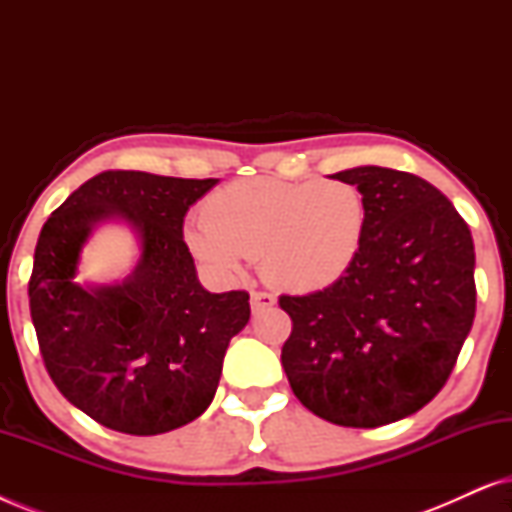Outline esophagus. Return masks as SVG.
<instances>
[{
    "mask_svg": "<svg viewBox=\"0 0 512 512\" xmlns=\"http://www.w3.org/2000/svg\"><path fill=\"white\" fill-rule=\"evenodd\" d=\"M275 303H277V300H275V296H272V293H265V291L251 293V312H254V314L268 310V307H272Z\"/></svg>",
    "mask_w": 512,
    "mask_h": 512,
    "instance_id": "obj_1",
    "label": "esophagus"
}]
</instances>
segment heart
<instances>
[{
  "instance_id": "obj_1",
  "label": "heart",
  "mask_w": 512,
  "mask_h": 512,
  "mask_svg": "<svg viewBox=\"0 0 512 512\" xmlns=\"http://www.w3.org/2000/svg\"><path fill=\"white\" fill-rule=\"evenodd\" d=\"M368 209L349 181L240 179L202 205V221L188 223L191 254L223 277L240 275L258 256L268 282L310 293L340 282L366 237Z\"/></svg>"
}]
</instances>
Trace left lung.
<instances>
[{
  "instance_id": "obj_1",
  "label": "left lung",
  "mask_w": 512,
  "mask_h": 512,
  "mask_svg": "<svg viewBox=\"0 0 512 512\" xmlns=\"http://www.w3.org/2000/svg\"><path fill=\"white\" fill-rule=\"evenodd\" d=\"M331 179L361 191L366 237L340 282L279 298L293 321L282 366L314 415L375 429L422 410L450 377L475 317L473 237L415 174L361 165Z\"/></svg>"
}]
</instances>
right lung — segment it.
I'll return each instance as SVG.
<instances>
[{"label": "right lung", "mask_w": 512, "mask_h": 512, "mask_svg": "<svg viewBox=\"0 0 512 512\" xmlns=\"http://www.w3.org/2000/svg\"><path fill=\"white\" fill-rule=\"evenodd\" d=\"M219 179L109 170L88 179L41 228L30 312L46 370L69 403L107 429L156 436L209 408L228 342L247 326L249 293H209L184 242V216ZM140 242L116 285L75 282L102 222Z\"/></svg>", "instance_id": "obj_1"}]
</instances>
